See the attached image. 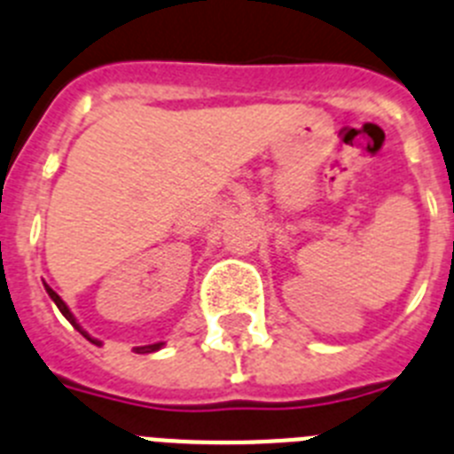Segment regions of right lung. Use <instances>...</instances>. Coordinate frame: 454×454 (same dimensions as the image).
<instances>
[{
  "label": "right lung",
  "instance_id": "add662e5",
  "mask_svg": "<svg viewBox=\"0 0 454 454\" xmlns=\"http://www.w3.org/2000/svg\"><path fill=\"white\" fill-rule=\"evenodd\" d=\"M45 290H47V294H50V299H52V301H54V303H57V309H59V310H61V313H63V317H66V320H68V322H70V325H73V326H74V329L80 331L82 336H84V338H89V340H90V342H93V345H100V340H96V338H90V336H89V333H86V331H84V329H82V326H80V325H77V320H74V315H73V313H70V309H68V306H66V303H63V299H61V297H59V294H57V293H54L52 287L47 286V283H45ZM161 345H164V342H155V345H144V347H134V352H137V354H151V352H157V349H160V347H161Z\"/></svg>",
  "mask_w": 454,
  "mask_h": 454
}]
</instances>
